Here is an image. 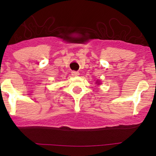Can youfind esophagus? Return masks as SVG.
<instances>
[{
    "instance_id": "1",
    "label": "esophagus",
    "mask_w": 156,
    "mask_h": 156,
    "mask_svg": "<svg viewBox=\"0 0 156 156\" xmlns=\"http://www.w3.org/2000/svg\"><path fill=\"white\" fill-rule=\"evenodd\" d=\"M72 76H79V75H80V72H76V71H72Z\"/></svg>"
}]
</instances>
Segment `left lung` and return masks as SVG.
Wrapping results in <instances>:
<instances>
[{
    "mask_svg": "<svg viewBox=\"0 0 156 156\" xmlns=\"http://www.w3.org/2000/svg\"><path fill=\"white\" fill-rule=\"evenodd\" d=\"M97 84H99V82H97Z\"/></svg>",
    "mask_w": 156,
    "mask_h": 156,
    "instance_id": "obj_1",
    "label": "left lung"
}]
</instances>
